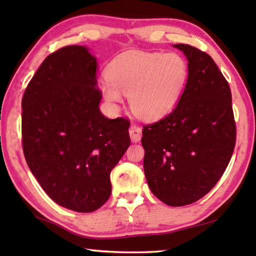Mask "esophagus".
<instances>
[{
    "label": "esophagus",
    "instance_id": "34e87169",
    "mask_svg": "<svg viewBox=\"0 0 256 256\" xmlns=\"http://www.w3.org/2000/svg\"><path fill=\"white\" fill-rule=\"evenodd\" d=\"M130 136H131V140L133 142H138L141 140L142 136V128L140 126H136V125H131V128L128 130Z\"/></svg>",
    "mask_w": 256,
    "mask_h": 256
}]
</instances>
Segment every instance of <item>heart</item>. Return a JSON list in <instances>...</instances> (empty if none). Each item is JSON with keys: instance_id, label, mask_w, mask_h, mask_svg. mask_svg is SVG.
Wrapping results in <instances>:
<instances>
[{"instance_id": "obj_1", "label": "heart", "mask_w": 256, "mask_h": 256, "mask_svg": "<svg viewBox=\"0 0 256 256\" xmlns=\"http://www.w3.org/2000/svg\"><path fill=\"white\" fill-rule=\"evenodd\" d=\"M100 92L107 102L120 104L125 94L138 118L159 120L178 102L188 79V64L177 53L130 52L112 60Z\"/></svg>"}]
</instances>
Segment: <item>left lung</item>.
I'll use <instances>...</instances> for the list:
<instances>
[{
    "label": "left lung",
    "mask_w": 256,
    "mask_h": 256,
    "mask_svg": "<svg viewBox=\"0 0 256 256\" xmlns=\"http://www.w3.org/2000/svg\"><path fill=\"white\" fill-rule=\"evenodd\" d=\"M188 79L170 115L146 125L141 144L151 192L172 206L196 202L226 170L236 144L232 92L214 60L196 47L176 44Z\"/></svg>",
    "instance_id": "obj_1"
}]
</instances>
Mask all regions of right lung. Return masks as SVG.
Masks as SVG:
<instances>
[{
	"mask_svg": "<svg viewBox=\"0 0 256 256\" xmlns=\"http://www.w3.org/2000/svg\"><path fill=\"white\" fill-rule=\"evenodd\" d=\"M97 60L86 46L47 56L22 98L26 162L52 200L92 212L110 196V172L131 140L130 123L99 110Z\"/></svg>",
	"mask_w": 256,
	"mask_h": 256,
	"instance_id": "obj_1",
	"label": "right lung"
}]
</instances>
